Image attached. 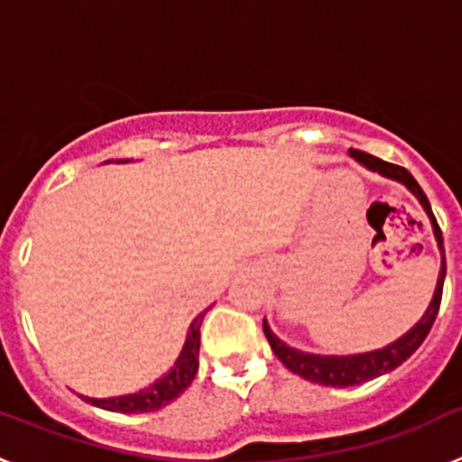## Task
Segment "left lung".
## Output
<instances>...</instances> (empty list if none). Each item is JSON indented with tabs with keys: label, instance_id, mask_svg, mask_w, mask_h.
Masks as SVG:
<instances>
[{
	"label": "left lung",
	"instance_id": "left-lung-1",
	"mask_svg": "<svg viewBox=\"0 0 462 462\" xmlns=\"http://www.w3.org/2000/svg\"><path fill=\"white\" fill-rule=\"evenodd\" d=\"M356 162H361L365 169L377 171V173L386 175L391 180H398L411 191V194L421 201V206L426 208L428 217L432 219V228H435V238H438L439 250H442V271H439L438 289H435V296H432L430 308L426 310V314L421 317V321L405 333V336L395 340L393 345L383 346V349H377V352L368 354H356V356H317V354H305L298 352L293 346L284 345L277 336H273V330L268 328V324L263 321V333H266L268 342H271L273 352L280 358L284 365H287L291 373L300 374L303 379L314 383H324V386H356V383L368 382V379L379 377L383 373H391L398 365L407 361L411 354L421 346V342L426 340V336L430 333L432 324H435V317L439 312V303H442V289H444V275H447V259H444V240H442V228H439L438 219L432 215L430 201L428 196L423 194V189L419 187V182L414 180V175L407 169L398 164H389L383 159L373 157L368 152H361V150H349Z\"/></svg>",
	"mask_w": 462,
	"mask_h": 462
}]
</instances>
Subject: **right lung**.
<instances>
[{
	"instance_id": "obj_1",
	"label": "right lung",
	"mask_w": 462,
	"mask_h": 462,
	"mask_svg": "<svg viewBox=\"0 0 462 462\" xmlns=\"http://www.w3.org/2000/svg\"><path fill=\"white\" fill-rule=\"evenodd\" d=\"M201 317H196L194 324L189 326V333H187V342L182 346L180 358L175 361V368L171 370L166 377L159 379L157 383H152L150 389H143L138 393L132 395H120V398H83L88 400L89 405H97L101 410L120 411V414H138V411H154L162 410L164 405H169L171 400H175L182 391L191 383V379L196 377V370H199V346H201Z\"/></svg>"
}]
</instances>
